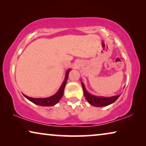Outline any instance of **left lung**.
Returning a JSON list of instances; mask_svg holds the SVG:
<instances>
[{
    "mask_svg": "<svg viewBox=\"0 0 146 146\" xmlns=\"http://www.w3.org/2000/svg\"><path fill=\"white\" fill-rule=\"evenodd\" d=\"M84 94L86 99V100L88 102L89 104L96 107H102L106 106L111 104L114 102L119 97V96H113L111 97H103V96H96L92 95L88 92L85 88L84 84L82 82H81Z\"/></svg>",
    "mask_w": 146,
    "mask_h": 146,
    "instance_id": "obj_1",
    "label": "left lung"
}]
</instances>
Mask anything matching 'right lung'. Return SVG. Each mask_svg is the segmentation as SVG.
<instances>
[{
	"label": "right lung",
	"instance_id": "add662e5",
	"mask_svg": "<svg viewBox=\"0 0 146 146\" xmlns=\"http://www.w3.org/2000/svg\"><path fill=\"white\" fill-rule=\"evenodd\" d=\"M70 70L71 69H69L66 71L64 80L61 86L58 90V91L54 95L48 98H35L29 97L23 94L24 96H25L26 98L29 100L36 105L42 106H54L60 100L62 97L63 96L64 90V88L66 86V84L68 78L69 72Z\"/></svg>",
	"mask_w": 146,
	"mask_h": 146
}]
</instances>
